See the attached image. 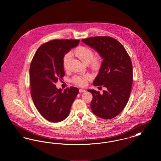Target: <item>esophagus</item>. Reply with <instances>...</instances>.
Segmentation results:
<instances>
[{
	"instance_id": "34e87169",
	"label": "esophagus",
	"mask_w": 161,
	"mask_h": 161,
	"mask_svg": "<svg viewBox=\"0 0 161 161\" xmlns=\"http://www.w3.org/2000/svg\"><path fill=\"white\" fill-rule=\"evenodd\" d=\"M86 92V90H84V89H80L79 90V92H80V93H82V92Z\"/></svg>"
}]
</instances>
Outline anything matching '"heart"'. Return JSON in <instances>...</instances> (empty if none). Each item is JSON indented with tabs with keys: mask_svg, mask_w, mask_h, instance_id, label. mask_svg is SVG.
Masks as SVG:
<instances>
[{
	"mask_svg": "<svg viewBox=\"0 0 161 161\" xmlns=\"http://www.w3.org/2000/svg\"><path fill=\"white\" fill-rule=\"evenodd\" d=\"M74 54L84 64L90 63L93 69H97L100 68L101 59L98 56H94L93 51L90 47L86 46H78L74 51ZM71 58V54H66L63 58V66L64 68L67 67L68 63ZM91 79V75L84 74L74 77L72 81L74 83L80 86H86L87 81Z\"/></svg>",
	"mask_w": 161,
	"mask_h": 161,
	"instance_id": "1",
	"label": "heart"
}]
</instances>
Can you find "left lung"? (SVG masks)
<instances>
[{
	"label": "left lung",
	"mask_w": 161,
	"mask_h": 161,
	"mask_svg": "<svg viewBox=\"0 0 161 161\" xmlns=\"http://www.w3.org/2000/svg\"><path fill=\"white\" fill-rule=\"evenodd\" d=\"M94 49L103 59L95 86L106 87L102 93L93 89L91 107L93 114L109 119L119 115L125 107L131 89L133 68L130 57L124 46L110 37H93L81 40Z\"/></svg>",
	"instance_id": "8db88e82"
}]
</instances>
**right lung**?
I'll return each instance as SVG.
<instances>
[{
	"instance_id": "right-lung-1",
	"label": "right lung",
	"mask_w": 161,
	"mask_h": 161,
	"mask_svg": "<svg viewBox=\"0 0 161 161\" xmlns=\"http://www.w3.org/2000/svg\"><path fill=\"white\" fill-rule=\"evenodd\" d=\"M79 42V40H51L38 47L31 61V97L39 113L49 121L58 123L66 119L79 92L75 87L63 92L55 86L64 75V55Z\"/></svg>"
}]
</instances>
